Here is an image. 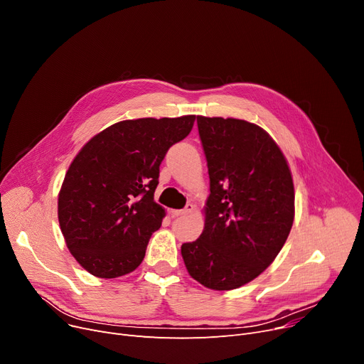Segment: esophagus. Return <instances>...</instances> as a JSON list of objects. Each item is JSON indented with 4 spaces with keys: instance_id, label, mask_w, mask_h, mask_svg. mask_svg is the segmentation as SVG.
I'll list each match as a JSON object with an SVG mask.
<instances>
[{
    "instance_id": "obj_1",
    "label": "esophagus",
    "mask_w": 364,
    "mask_h": 364,
    "mask_svg": "<svg viewBox=\"0 0 364 364\" xmlns=\"http://www.w3.org/2000/svg\"><path fill=\"white\" fill-rule=\"evenodd\" d=\"M193 209H195L193 203H187L184 209H171V215L172 217H183V215L193 213Z\"/></svg>"
}]
</instances>
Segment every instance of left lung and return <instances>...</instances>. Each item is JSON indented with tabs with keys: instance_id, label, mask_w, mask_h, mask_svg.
<instances>
[{
	"instance_id": "left-lung-1",
	"label": "left lung",
	"mask_w": 364,
	"mask_h": 364,
	"mask_svg": "<svg viewBox=\"0 0 364 364\" xmlns=\"http://www.w3.org/2000/svg\"><path fill=\"white\" fill-rule=\"evenodd\" d=\"M208 162L205 227L183 243L188 274L214 291L240 288L258 277L294 224L295 192L288 161L261 127L235 118L198 117Z\"/></svg>"
}]
</instances>
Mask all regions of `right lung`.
I'll list each match as a JSON object with an SVG mask.
<instances>
[{
	"instance_id": "1",
	"label": "right lung",
	"mask_w": 364,
	"mask_h": 364,
	"mask_svg": "<svg viewBox=\"0 0 364 364\" xmlns=\"http://www.w3.org/2000/svg\"><path fill=\"white\" fill-rule=\"evenodd\" d=\"M196 117L141 118L113 124L72 161L57 202L68 250L95 277L114 279L141 264L165 217L153 200L168 149Z\"/></svg>"
}]
</instances>
